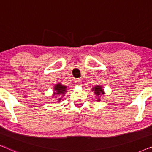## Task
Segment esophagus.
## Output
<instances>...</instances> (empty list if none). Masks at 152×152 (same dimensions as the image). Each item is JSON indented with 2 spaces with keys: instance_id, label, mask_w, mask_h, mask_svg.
<instances>
[{
  "instance_id": "esophagus-1",
  "label": "esophagus",
  "mask_w": 152,
  "mask_h": 152,
  "mask_svg": "<svg viewBox=\"0 0 152 152\" xmlns=\"http://www.w3.org/2000/svg\"><path fill=\"white\" fill-rule=\"evenodd\" d=\"M75 82H76V84L78 85V86H80V85L82 84V81H81V80H78L77 79V80H76Z\"/></svg>"
}]
</instances>
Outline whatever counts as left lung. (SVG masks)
Wrapping results in <instances>:
<instances>
[{"instance_id":"1","label":"left lung","mask_w":152,"mask_h":152,"mask_svg":"<svg viewBox=\"0 0 152 152\" xmlns=\"http://www.w3.org/2000/svg\"><path fill=\"white\" fill-rule=\"evenodd\" d=\"M92 91H93L95 93V95L97 97V101L99 102L101 100V96L102 95L104 94V92L103 87L101 86V85H97V86H95L94 87L92 88Z\"/></svg>"}]
</instances>
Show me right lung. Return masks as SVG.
Returning a JSON list of instances; mask_svg holds the SVG:
<instances>
[{
    "label": "right lung",
    "instance_id": "right-lung-1",
    "mask_svg": "<svg viewBox=\"0 0 152 152\" xmlns=\"http://www.w3.org/2000/svg\"><path fill=\"white\" fill-rule=\"evenodd\" d=\"M54 92L53 94V97L57 98L58 102H59L63 97L65 96L66 93H67V86L62 85L61 83H58L54 86Z\"/></svg>",
    "mask_w": 152,
    "mask_h": 152
}]
</instances>
